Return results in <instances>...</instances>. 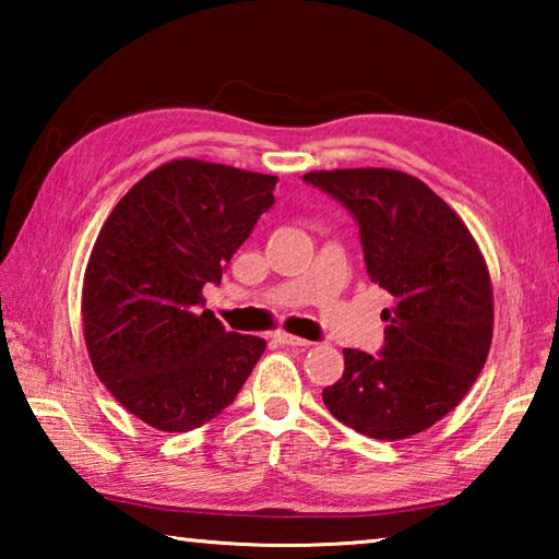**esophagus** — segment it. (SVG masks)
<instances>
[{
	"instance_id": "esophagus-1",
	"label": "esophagus",
	"mask_w": 559,
	"mask_h": 559,
	"mask_svg": "<svg viewBox=\"0 0 559 559\" xmlns=\"http://www.w3.org/2000/svg\"><path fill=\"white\" fill-rule=\"evenodd\" d=\"M273 337H276V343L286 345V347H308V345H310L308 340L296 337V335H288V333H276Z\"/></svg>"
}]
</instances>
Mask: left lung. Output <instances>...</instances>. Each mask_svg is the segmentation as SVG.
<instances>
[{
	"mask_svg": "<svg viewBox=\"0 0 559 559\" xmlns=\"http://www.w3.org/2000/svg\"><path fill=\"white\" fill-rule=\"evenodd\" d=\"M359 226L365 266L392 296L380 355L343 349L345 372L323 402L345 427L400 441L447 416L484 370L493 337V288L466 224L400 169L302 175Z\"/></svg>",
	"mask_w": 559,
	"mask_h": 559,
	"instance_id": "obj_1",
	"label": "left lung"
}]
</instances>
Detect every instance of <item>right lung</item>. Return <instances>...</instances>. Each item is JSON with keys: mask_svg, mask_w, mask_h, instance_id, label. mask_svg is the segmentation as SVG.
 Instances as JSON below:
<instances>
[{"mask_svg": "<svg viewBox=\"0 0 559 559\" xmlns=\"http://www.w3.org/2000/svg\"><path fill=\"white\" fill-rule=\"evenodd\" d=\"M278 177L173 159L116 204L83 276L93 370L130 414L192 431L226 409L266 340L224 330L202 288L271 210Z\"/></svg>", "mask_w": 559, "mask_h": 559, "instance_id": "add662e5", "label": "right lung"}]
</instances>
